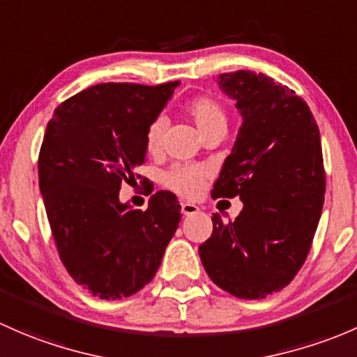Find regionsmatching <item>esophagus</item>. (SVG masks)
Wrapping results in <instances>:
<instances>
[{
	"label": "esophagus",
	"mask_w": 357,
	"mask_h": 357,
	"mask_svg": "<svg viewBox=\"0 0 357 357\" xmlns=\"http://www.w3.org/2000/svg\"><path fill=\"white\" fill-rule=\"evenodd\" d=\"M180 211H182V215L190 216V215H196V213L199 211V208L192 203H180Z\"/></svg>",
	"instance_id": "1"
}]
</instances>
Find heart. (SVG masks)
<instances>
[{
	"label": "heart",
	"instance_id": "1",
	"mask_svg": "<svg viewBox=\"0 0 357 357\" xmlns=\"http://www.w3.org/2000/svg\"><path fill=\"white\" fill-rule=\"evenodd\" d=\"M183 113L192 120L201 135L209 134L213 130H227V113L223 106L216 99L209 96H196L183 106ZM165 122L163 119H154L146 128L144 146L149 154L160 153L163 146ZM163 183L174 192L183 197H196L203 190L204 172L196 167H177L165 175Z\"/></svg>",
	"mask_w": 357,
	"mask_h": 357
}]
</instances>
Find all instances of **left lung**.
Listing matches in <instances>:
<instances>
[{"mask_svg":"<svg viewBox=\"0 0 357 357\" xmlns=\"http://www.w3.org/2000/svg\"><path fill=\"white\" fill-rule=\"evenodd\" d=\"M242 127L213 185V199L237 196L244 209L199 245L206 273L241 299L287 287L307 258L325 201L321 141L310 106L264 73H222Z\"/></svg>","mask_w":357,"mask_h":357,"instance_id":"left-lung-1","label":"left lung"}]
</instances>
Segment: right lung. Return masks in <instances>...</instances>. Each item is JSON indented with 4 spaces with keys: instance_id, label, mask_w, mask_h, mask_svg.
Masks as SVG:
<instances>
[{
    "instance_id": "obj_1",
    "label": "right lung",
    "mask_w": 357,
    "mask_h": 357,
    "mask_svg": "<svg viewBox=\"0 0 357 357\" xmlns=\"http://www.w3.org/2000/svg\"><path fill=\"white\" fill-rule=\"evenodd\" d=\"M178 84H98L65 99L47 122L39 151L47 222L70 277L99 299L149 284L182 218L168 190L153 194L144 211L119 201L122 183L146 180L135 174L146 128Z\"/></svg>"
}]
</instances>
